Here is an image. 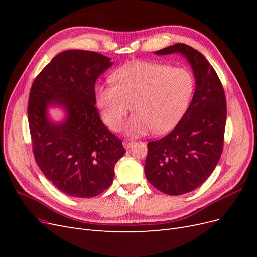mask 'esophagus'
I'll list each match as a JSON object with an SVG mask.
<instances>
[{
	"mask_svg": "<svg viewBox=\"0 0 257 257\" xmlns=\"http://www.w3.org/2000/svg\"><path fill=\"white\" fill-rule=\"evenodd\" d=\"M122 144H123V146H124V148H125V149H128V148H131L132 146L134 145V142L133 141H123Z\"/></svg>",
	"mask_w": 257,
	"mask_h": 257,
	"instance_id": "34e87169",
	"label": "esophagus"
}]
</instances>
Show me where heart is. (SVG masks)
I'll list each match as a JSON object with an SVG mask.
<instances>
[{"mask_svg":"<svg viewBox=\"0 0 257 257\" xmlns=\"http://www.w3.org/2000/svg\"><path fill=\"white\" fill-rule=\"evenodd\" d=\"M114 85L96 90L97 105L105 123L118 131L131 110L134 114L126 134L142 136L148 132L164 133L173 128L188 108L194 89L192 74L183 67L155 62H133L112 76Z\"/></svg>","mask_w":257,"mask_h":257,"instance_id":"1","label":"heart"}]
</instances>
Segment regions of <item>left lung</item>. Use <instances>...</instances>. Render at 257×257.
I'll use <instances>...</instances> for the list:
<instances>
[{"instance_id": "8db88e82", "label": "left lung", "mask_w": 257, "mask_h": 257, "mask_svg": "<svg viewBox=\"0 0 257 257\" xmlns=\"http://www.w3.org/2000/svg\"><path fill=\"white\" fill-rule=\"evenodd\" d=\"M179 52L188 59L196 79L192 102L169 134L148 143L146 177L167 195H182L203 184L223 152L226 98L214 68L198 50L176 44L155 51Z\"/></svg>"}]
</instances>
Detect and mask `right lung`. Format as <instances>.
I'll use <instances>...</instances> for the list:
<instances>
[{
	"label": "right lung",
	"mask_w": 257,
	"mask_h": 257,
	"mask_svg": "<svg viewBox=\"0 0 257 257\" xmlns=\"http://www.w3.org/2000/svg\"><path fill=\"white\" fill-rule=\"evenodd\" d=\"M111 65L100 53L66 50L43 68L31 87L28 119L34 159L44 176L66 195L89 198L104 192L113 181L115 163L125 153L95 107L96 79ZM50 104L67 110L63 123L48 120Z\"/></svg>",
	"instance_id": "right-lung-1"
}]
</instances>
